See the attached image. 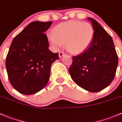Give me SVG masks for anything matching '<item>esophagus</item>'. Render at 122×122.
Wrapping results in <instances>:
<instances>
[{"instance_id": "esophagus-1", "label": "esophagus", "mask_w": 122, "mask_h": 122, "mask_svg": "<svg viewBox=\"0 0 122 122\" xmlns=\"http://www.w3.org/2000/svg\"><path fill=\"white\" fill-rule=\"evenodd\" d=\"M64 51H60V53H59V56H60V58H61L64 55Z\"/></svg>"}]
</instances>
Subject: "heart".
<instances>
[{
  "label": "heart",
  "mask_w": 122,
  "mask_h": 122,
  "mask_svg": "<svg viewBox=\"0 0 122 122\" xmlns=\"http://www.w3.org/2000/svg\"><path fill=\"white\" fill-rule=\"evenodd\" d=\"M94 30L90 23L79 20H69L58 24L53 29V33L48 36L49 42L55 49L62 47L72 53L84 51L92 43Z\"/></svg>",
  "instance_id": "obj_1"
}]
</instances>
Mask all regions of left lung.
<instances>
[{"label":"left lung","mask_w":122,"mask_h":122,"mask_svg":"<svg viewBox=\"0 0 122 122\" xmlns=\"http://www.w3.org/2000/svg\"><path fill=\"white\" fill-rule=\"evenodd\" d=\"M94 30L92 42L84 52L72 57L69 72L80 87L91 92L104 89L116 75L118 56L112 39L100 24L89 17Z\"/></svg>","instance_id":"8db88e82"}]
</instances>
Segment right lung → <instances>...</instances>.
<instances>
[{
  "label": "right lung",
  "instance_id": "obj_1",
  "mask_svg": "<svg viewBox=\"0 0 122 122\" xmlns=\"http://www.w3.org/2000/svg\"><path fill=\"white\" fill-rule=\"evenodd\" d=\"M52 22L34 21L16 36L6 58V69L10 82L19 92L31 95L47 84L51 66L58 60V53L49 49L44 33Z\"/></svg>",
  "mask_w": 122,
  "mask_h": 122
}]
</instances>
